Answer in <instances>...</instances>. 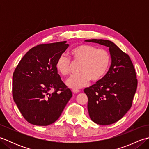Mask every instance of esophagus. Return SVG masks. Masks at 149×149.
<instances>
[{
	"mask_svg": "<svg viewBox=\"0 0 149 149\" xmlns=\"http://www.w3.org/2000/svg\"><path fill=\"white\" fill-rule=\"evenodd\" d=\"M72 92L73 93H77L79 92V90L78 89H73L72 90Z\"/></svg>",
	"mask_w": 149,
	"mask_h": 149,
	"instance_id": "34e87169",
	"label": "esophagus"
}]
</instances>
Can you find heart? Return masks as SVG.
<instances>
[{
	"instance_id": "1",
	"label": "heart",
	"mask_w": 149,
	"mask_h": 149,
	"mask_svg": "<svg viewBox=\"0 0 149 149\" xmlns=\"http://www.w3.org/2000/svg\"><path fill=\"white\" fill-rule=\"evenodd\" d=\"M73 61L80 63L78 70L80 72L73 74L66 81L67 86L74 89L83 87L91 79L98 81L101 79L108 70L111 64L110 54L104 49L81 44L73 48L70 51ZM72 61L69 57L60 56L56 61V69L62 75H68L70 72Z\"/></svg>"
}]
</instances>
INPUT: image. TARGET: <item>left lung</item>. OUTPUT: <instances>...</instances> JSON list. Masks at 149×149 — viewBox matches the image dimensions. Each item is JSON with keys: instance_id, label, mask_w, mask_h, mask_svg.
Here are the masks:
<instances>
[{"instance_id": "left-lung-1", "label": "left lung", "mask_w": 149, "mask_h": 149, "mask_svg": "<svg viewBox=\"0 0 149 149\" xmlns=\"http://www.w3.org/2000/svg\"><path fill=\"white\" fill-rule=\"evenodd\" d=\"M109 48L111 65L97 83L84 90L88 98L91 120L99 125H109L121 119L131 107L137 89L135 69L129 56L106 40H87Z\"/></svg>"}]
</instances>
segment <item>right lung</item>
Segmentation results:
<instances>
[{
    "instance_id": "1",
    "label": "right lung",
    "mask_w": 149,
    "mask_h": 149,
    "mask_svg": "<svg viewBox=\"0 0 149 149\" xmlns=\"http://www.w3.org/2000/svg\"><path fill=\"white\" fill-rule=\"evenodd\" d=\"M66 43L34 47L15 70L13 97L22 116L31 124L46 126L55 122L72 97L56 66L58 58L69 46Z\"/></svg>"
}]
</instances>
